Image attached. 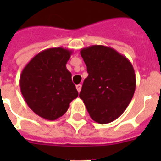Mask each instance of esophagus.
<instances>
[{"label": "esophagus", "mask_w": 161, "mask_h": 161, "mask_svg": "<svg viewBox=\"0 0 161 161\" xmlns=\"http://www.w3.org/2000/svg\"><path fill=\"white\" fill-rule=\"evenodd\" d=\"M76 88H77V90H78V92L79 93L81 91V88H82V85H81V84H77V85H76Z\"/></svg>", "instance_id": "obj_1"}]
</instances>
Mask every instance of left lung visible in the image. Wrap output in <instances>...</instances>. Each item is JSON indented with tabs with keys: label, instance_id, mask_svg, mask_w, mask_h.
I'll return each instance as SVG.
<instances>
[{
	"label": "left lung",
	"instance_id": "left-lung-1",
	"mask_svg": "<svg viewBox=\"0 0 161 161\" xmlns=\"http://www.w3.org/2000/svg\"><path fill=\"white\" fill-rule=\"evenodd\" d=\"M88 76L79 98L91 119L104 125L119 117L130 104L136 87L132 63L125 56L103 45L81 49Z\"/></svg>",
	"mask_w": 161,
	"mask_h": 161
}]
</instances>
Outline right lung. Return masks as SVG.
Masks as SVG:
<instances>
[{
    "label": "right lung",
    "mask_w": 161,
    "mask_h": 161,
    "mask_svg": "<svg viewBox=\"0 0 161 161\" xmlns=\"http://www.w3.org/2000/svg\"><path fill=\"white\" fill-rule=\"evenodd\" d=\"M73 51L52 47L31 58L20 76L24 100L36 114L47 120L63 116L72 101L78 96L66 68Z\"/></svg>",
    "instance_id": "right-lung-1"
}]
</instances>
